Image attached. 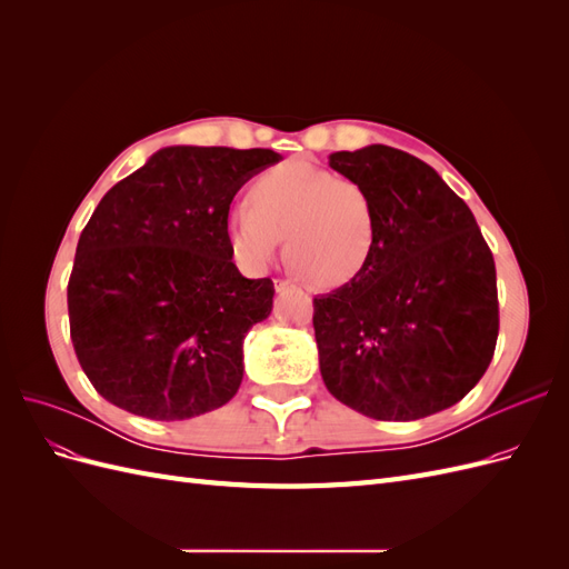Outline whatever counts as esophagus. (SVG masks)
I'll return each mask as SVG.
<instances>
[{"label":"esophagus","instance_id":"34e87169","mask_svg":"<svg viewBox=\"0 0 569 569\" xmlns=\"http://www.w3.org/2000/svg\"><path fill=\"white\" fill-rule=\"evenodd\" d=\"M295 289V284H291L289 280H274V291H280V295H284V291H291Z\"/></svg>","mask_w":569,"mask_h":569}]
</instances>
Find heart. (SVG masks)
I'll use <instances>...</instances> for the list:
<instances>
[{"label":"heart","mask_w":569,"mask_h":569,"mask_svg":"<svg viewBox=\"0 0 569 569\" xmlns=\"http://www.w3.org/2000/svg\"><path fill=\"white\" fill-rule=\"evenodd\" d=\"M249 209L226 222L232 256L249 270L270 263L284 239V258L320 289L356 282L377 249L375 199L363 184L311 163H282L258 176L247 192Z\"/></svg>","instance_id":"b5f03b06"}]
</instances>
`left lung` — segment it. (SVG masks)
I'll list each match as a JSON object with an SVG mask.
<instances>
[{"label":"left lung","instance_id":"left-lung-1","mask_svg":"<svg viewBox=\"0 0 569 569\" xmlns=\"http://www.w3.org/2000/svg\"><path fill=\"white\" fill-rule=\"evenodd\" d=\"M330 166L372 194L380 232L368 270L313 299L322 382L375 420L451 408L493 358L491 249L468 203L410 153L370 144L330 153Z\"/></svg>","mask_w":569,"mask_h":569}]
</instances>
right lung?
Returning a JSON list of instances; mask_svg holds the SVG:
<instances>
[{"instance_id":"right-lung-1","label":"right lung","mask_w":569,"mask_h":569,"mask_svg":"<svg viewBox=\"0 0 569 569\" xmlns=\"http://www.w3.org/2000/svg\"><path fill=\"white\" fill-rule=\"evenodd\" d=\"M282 157L272 149L166 147L113 184L84 226L68 280L80 368L118 408L187 420L242 385L244 337L272 311L226 237L230 203Z\"/></svg>"}]
</instances>
